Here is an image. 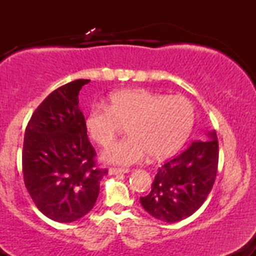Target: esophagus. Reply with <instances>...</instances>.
Masks as SVG:
<instances>
[{
  "label": "esophagus",
  "instance_id": "obj_1",
  "mask_svg": "<svg viewBox=\"0 0 256 256\" xmlns=\"http://www.w3.org/2000/svg\"><path fill=\"white\" fill-rule=\"evenodd\" d=\"M110 174H122V173H128L130 170L128 168H114V167H110Z\"/></svg>",
  "mask_w": 256,
  "mask_h": 256
}]
</instances>
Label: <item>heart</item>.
<instances>
[{"instance_id":"1","label":"heart","mask_w":256,"mask_h":256,"mask_svg":"<svg viewBox=\"0 0 256 256\" xmlns=\"http://www.w3.org/2000/svg\"><path fill=\"white\" fill-rule=\"evenodd\" d=\"M194 107L180 95L167 96L146 89H124L110 94L107 107L94 106L85 128L94 142L108 146L122 125L128 136L102 152L106 162L132 165L149 156L165 158L184 144L192 132Z\"/></svg>"}]
</instances>
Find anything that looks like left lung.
Returning a JSON list of instances; mask_svg holds the SVG:
<instances>
[{
  "label": "left lung",
  "instance_id": "obj_1",
  "mask_svg": "<svg viewBox=\"0 0 256 256\" xmlns=\"http://www.w3.org/2000/svg\"><path fill=\"white\" fill-rule=\"evenodd\" d=\"M210 140L192 142L183 152L158 167L150 192L140 198L150 216L176 222L201 207L212 190L218 171L219 146L216 131Z\"/></svg>",
  "mask_w": 256,
  "mask_h": 256
}]
</instances>
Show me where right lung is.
I'll list each match as a JSON object with an SVG mask.
<instances>
[{
  "instance_id": "obj_1",
  "label": "right lung",
  "mask_w": 256,
  "mask_h": 256,
  "mask_svg": "<svg viewBox=\"0 0 256 256\" xmlns=\"http://www.w3.org/2000/svg\"><path fill=\"white\" fill-rule=\"evenodd\" d=\"M89 79H77L52 91L32 114L22 146L25 186L44 216L72 222L92 210L100 182L108 173L96 167L79 91Z\"/></svg>"
}]
</instances>
